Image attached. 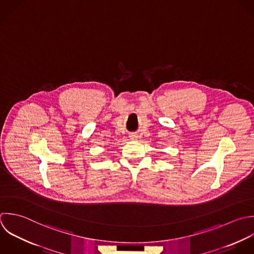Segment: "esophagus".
<instances>
[{"label":"esophagus","mask_w":254,"mask_h":254,"mask_svg":"<svg viewBox=\"0 0 254 254\" xmlns=\"http://www.w3.org/2000/svg\"><path fill=\"white\" fill-rule=\"evenodd\" d=\"M130 138H131V139H133V140H135V139L137 138V136H136V135H131V136H130Z\"/></svg>","instance_id":"esophagus-1"}]
</instances>
